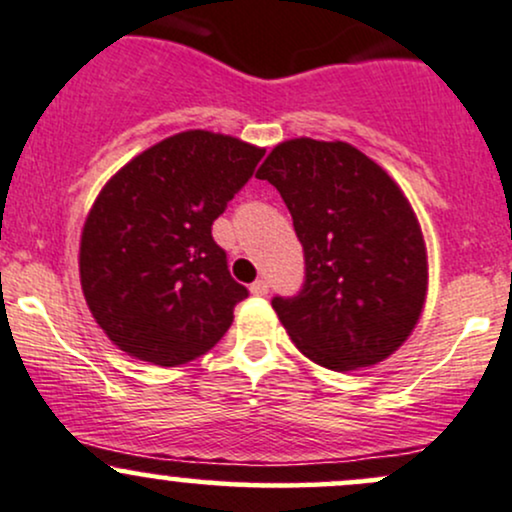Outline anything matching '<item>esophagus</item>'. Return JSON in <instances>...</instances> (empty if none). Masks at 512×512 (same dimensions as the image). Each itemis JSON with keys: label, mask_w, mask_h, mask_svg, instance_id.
I'll return each mask as SVG.
<instances>
[{"label": "esophagus", "mask_w": 512, "mask_h": 512, "mask_svg": "<svg viewBox=\"0 0 512 512\" xmlns=\"http://www.w3.org/2000/svg\"><path fill=\"white\" fill-rule=\"evenodd\" d=\"M267 291H269V286H267L265 279H257V282L250 284V294L252 296H267Z\"/></svg>", "instance_id": "obj_1"}]
</instances>
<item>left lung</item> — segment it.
I'll return each instance as SVG.
<instances>
[{
	"label": "left lung",
	"instance_id": "1",
	"mask_svg": "<svg viewBox=\"0 0 512 512\" xmlns=\"http://www.w3.org/2000/svg\"><path fill=\"white\" fill-rule=\"evenodd\" d=\"M257 177L282 194L306 257L299 296L272 301L294 345L333 372L391 357L428 296V250L401 187L342 140H284Z\"/></svg>",
	"mask_w": 512,
	"mask_h": 512
}]
</instances>
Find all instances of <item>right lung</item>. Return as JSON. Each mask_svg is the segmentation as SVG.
<instances>
[{
  "instance_id": "obj_1",
  "label": "right lung",
  "mask_w": 512,
  "mask_h": 512,
  "mask_svg": "<svg viewBox=\"0 0 512 512\" xmlns=\"http://www.w3.org/2000/svg\"><path fill=\"white\" fill-rule=\"evenodd\" d=\"M265 148L184 131L133 157L104 184L80 240V282L99 328L126 355L179 367L206 355L247 289L211 226Z\"/></svg>"
}]
</instances>
